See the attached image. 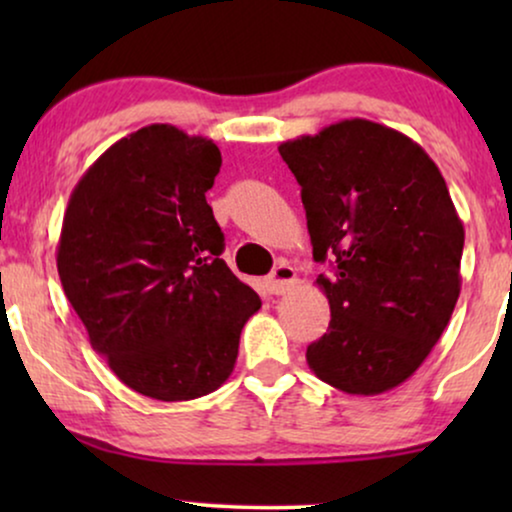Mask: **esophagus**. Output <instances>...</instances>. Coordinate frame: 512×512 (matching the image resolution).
Masks as SVG:
<instances>
[{"instance_id":"esophagus-1","label":"esophagus","mask_w":512,"mask_h":512,"mask_svg":"<svg viewBox=\"0 0 512 512\" xmlns=\"http://www.w3.org/2000/svg\"><path fill=\"white\" fill-rule=\"evenodd\" d=\"M296 284H298L296 270H293L289 263H279L268 277V291L275 293V296H282V293L291 291Z\"/></svg>"}]
</instances>
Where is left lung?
I'll list each match as a JSON object with an SVG mask.
<instances>
[{
	"label": "left lung",
	"instance_id": "obj_1",
	"mask_svg": "<svg viewBox=\"0 0 512 512\" xmlns=\"http://www.w3.org/2000/svg\"><path fill=\"white\" fill-rule=\"evenodd\" d=\"M300 184L331 324L307 347L321 382L356 396L403 384L443 335L461 291L464 223L443 174L408 135L345 118L279 144Z\"/></svg>",
	"mask_w": 512,
	"mask_h": 512
}]
</instances>
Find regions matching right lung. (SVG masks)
I'll return each mask as SVG.
<instances>
[{"instance_id": "1", "label": "right lung", "mask_w": 512, "mask_h": 512, "mask_svg": "<svg viewBox=\"0 0 512 512\" xmlns=\"http://www.w3.org/2000/svg\"><path fill=\"white\" fill-rule=\"evenodd\" d=\"M221 151L153 123L111 144L69 195L58 275L88 340L125 387L193 401L233 373L261 298L223 261L207 205Z\"/></svg>"}]
</instances>
